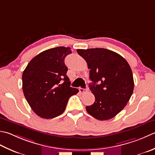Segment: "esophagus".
I'll list each match as a JSON object with an SVG mask.
<instances>
[{"mask_svg":"<svg viewBox=\"0 0 155 155\" xmlns=\"http://www.w3.org/2000/svg\"><path fill=\"white\" fill-rule=\"evenodd\" d=\"M79 91L81 93H86L87 91H88V89H83V88H79Z\"/></svg>","mask_w":155,"mask_h":155,"instance_id":"1","label":"esophagus"}]
</instances>
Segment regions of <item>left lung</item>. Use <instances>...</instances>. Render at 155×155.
Masks as SVG:
<instances>
[{"label": "left lung", "instance_id": "1", "mask_svg": "<svg viewBox=\"0 0 155 155\" xmlns=\"http://www.w3.org/2000/svg\"><path fill=\"white\" fill-rule=\"evenodd\" d=\"M90 69L89 89L94 104L87 106L91 116L99 120L111 119L122 111L132 95L134 83L131 68L120 54L105 48L78 49Z\"/></svg>", "mask_w": 155, "mask_h": 155}]
</instances>
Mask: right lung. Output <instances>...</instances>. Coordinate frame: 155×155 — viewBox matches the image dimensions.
I'll return each instance as SVG.
<instances>
[{"label":"right lung","mask_w":155,"mask_h":155,"mask_svg":"<svg viewBox=\"0 0 155 155\" xmlns=\"http://www.w3.org/2000/svg\"><path fill=\"white\" fill-rule=\"evenodd\" d=\"M71 48L56 47L45 50L29 62L22 75L23 91L32 110L44 119H51L64 111L69 98L78 92L71 87L66 75L65 57ZM62 80L64 83L60 84Z\"/></svg>","instance_id":"1"}]
</instances>
